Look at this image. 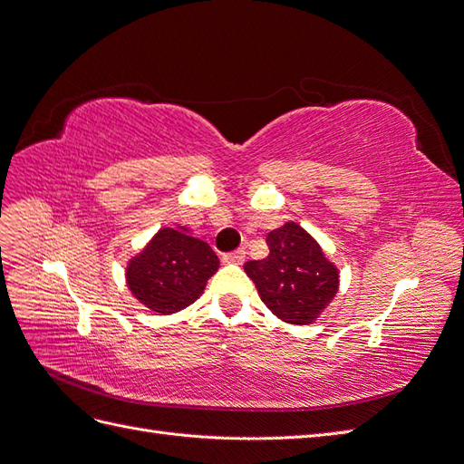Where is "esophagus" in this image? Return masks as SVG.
Wrapping results in <instances>:
<instances>
[{
    "label": "esophagus",
    "instance_id": "obj_1",
    "mask_svg": "<svg viewBox=\"0 0 464 464\" xmlns=\"http://www.w3.org/2000/svg\"><path fill=\"white\" fill-rule=\"evenodd\" d=\"M244 259H246V249L244 247L232 251V254H224L222 256L224 263H244Z\"/></svg>",
    "mask_w": 464,
    "mask_h": 464
}]
</instances>
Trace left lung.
<instances>
[{
	"label": "left lung",
	"mask_w": 464,
	"mask_h": 464,
	"mask_svg": "<svg viewBox=\"0 0 464 464\" xmlns=\"http://www.w3.org/2000/svg\"><path fill=\"white\" fill-rule=\"evenodd\" d=\"M266 246L269 257L244 265L247 276L278 319L307 325L334 298L339 271L296 222H286L283 228L269 232Z\"/></svg>",
	"instance_id": "obj_1"
}]
</instances>
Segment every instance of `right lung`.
I'll list each match as a JSON object with an SVG mask.
<instances>
[{
    "label": "right lung",
    "mask_w": 464,
    "mask_h": 464,
    "mask_svg": "<svg viewBox=\"0 0 464 464\" xmlns=\"http://www.w3.org/2000/svg\"><path fill=\"white\" fill-rule=\"evenodd\" d=\"M218 269L210 246L186 228H162L128 265L133 296L157 314L184 310L201 296L207 280Z\"/></svg>",
    "instance_id": "add662e5"
}]
</instances>
